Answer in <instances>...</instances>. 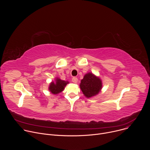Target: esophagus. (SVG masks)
I'll return each mask as SVG.
<instances>
[{"instance_id":"34e87169","label":"esophagus","mask_w":150,"mask_h":150,"mask_svg":"<svg viewBox=\"0 0 150 150\" xmlns=\"http://www.w3.org/2000/svg\"><path fill=\"white\" fill-rule=\"evenodd\" d=\"M72 81L74 82V83H77L78 82V78L76 77H73L72 79Z\"/></svg>"}]
</instances>
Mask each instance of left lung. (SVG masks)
I'll return each instance as SVG.
<instances>
[{"instance_id":"obj_1","label":"left lung","mask_w":150,"mask_h":150,"mask_svg":"<svg viewBox=\"0 0 150 150\" xmlns=\"http://www.w3.org/2000/svg\"><path fill=\"white\" fill-rule=\"evenodd\" d=\"M79 87L83 95L87 98H90L100 92L102 88V82L99 77L89 72L85 74L81 79Z\"/></svg>"}]
</instances>
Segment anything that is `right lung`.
Masks as SVG:
<instances>
[{
	"instance_id": "add662e5",
	"label": "right lung",
	"mask_w": 150,
	"mask_h": 150,
	"mask_svg": "<svg viewBox=\"0 0 150 150\" xmlns=\"http://www.w3.org/2000/svg\"><path fill=\"white\" fill-rule=\"evenodd\" d=\"M69 83L68 81L61 80L60 78H56L55 82L52 81L49 85V90L53 94H57L63 91L66 85Z\"/></svg>"
}]
</instances>
